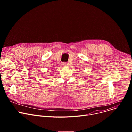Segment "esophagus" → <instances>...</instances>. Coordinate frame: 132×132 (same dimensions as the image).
Here are the masks:
<instances>
[{"mask_svg":"<svg viewBox=\"0 0 132 132\" xmlns=\"http://www.w3.org/2000/svg\"><path fill=\"white\" fill-rule=\"evenodd\" d=\"M63 65L64 66H66V65H67V63H66V62H64V63H63Z\"/></svg>","mask_w":132,"mask_h":132,"instance_id":"esophagus-1","label":"esophagus"}]
</instances>
